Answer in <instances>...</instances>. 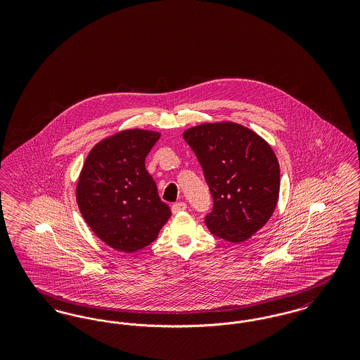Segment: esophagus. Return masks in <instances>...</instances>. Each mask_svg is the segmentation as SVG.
I'll list each match as a JSON object with an SVG mask.
<instances>
[{
    "mask_svg": "<svg viewBox=\"0 0 360 360\" xmlns=\"http://www.w3.org/2000/svg\"><path fill=\"white\" fill-rule=\"evenodd\" d=\"M186 207H188V205H186L185 202H175V204L172 206V213L176 214V213H179V212L186 210Z\"/></svg>",
    "mask_w": 360,
    "mask_h": 360,
    "instance_id": "34e87169",
    "label": "esophagus"
}]
</instances>
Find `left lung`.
I'll return each instance as SVG.
<instances>
[{
    "label": "left lung",
    "instance_id": "obj_1",
    "mask_svg": "<svg viewBox=\"0 0 360 360\" xmlns=\"http://www.w3.org/2000/svg\"><path fill=\"white\" fill-rule=\"evenodd\" d=\"M213 197L209 231L231 243L250 239L274 213L279 163L254 131L235 122H209L184 132Z\"/></svg>",
    "mask_w": 360,
    "mask_h": 360
}]
</instances>
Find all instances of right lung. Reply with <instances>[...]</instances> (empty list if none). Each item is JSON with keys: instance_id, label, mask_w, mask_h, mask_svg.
<instances>
[{"instance_id": "add662e5", "label": "right lung", "mask_w": 360, "mask_h": 360, "mask_svg": "<svg viewBox=\"0 0 360 360\" xmlns=\"http://www.w3.org/2000/svg\"><path fill=\"white\" fill-rule=\"evenodd\" d=\"M160 134L128 129L94 146L77 185V202L90 229L112 248L135 252L150 245L172 210L146 170Z\"/></svg>"}]
</instances>
